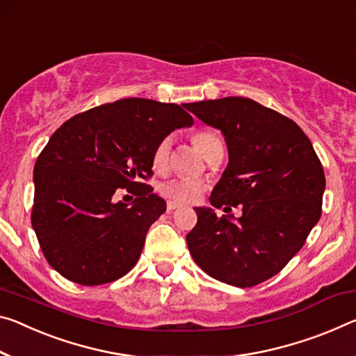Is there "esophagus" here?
I'll use <instances>...</instances> for the list:
<instances>
[{"label": "esophagus", "mask_w": 356, "mask_h": 356, "mask_svg": "<svg viewBox=\"0 0 356 356\" xmlns=\"http://www.w3.org/2000/svg\"><path fill=\"white\" fill-rule=\"evenodd\" d=\"M179 207V204L177 202H174V201H168V206H166V209H168V212H172V211H176V209Z\"/></svg>", "instance_id": "34e87169"}]
</instances>
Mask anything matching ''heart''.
<instances>
[{
    "label": "heart",
    "mask_w": 356,
    "mask_h": 356,
    "mask_svg": "<svg viewBox=\"0 0 356 356\" xmlns=\"http://www.w3.org/2000/svg\"><path fill=\"white\" fill-rule=\"evenodd\" d=\"M220 143H222V140H220L217 134H213L211 131H200L193 136V144L204 156L211 154V150ZM169 150H171V140L168 138L161 139L154 149V154H152V168H154L156 172H163L168 168ZM160 191L165 198L177 202V204H191V202L198 201L201 198L202 191H204V185L198 182V180L174 179L169 180L166 184H163L160 187Z\"/></svg>",
    "instance_id": "heart-1"
}]
</instances>
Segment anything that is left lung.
Listing matches in <instances>:
<instances>
[{
    "instance_id": "8db88e82",
    "label": "left lung",
    "mask_w": 356,
    "mask_h": 356,
    "mask_svg": "<svg viewBox=\"0 0 356 356\" xmlns=\"http://www.w3.org/2000/svg\"><path fill=\"white\" fill-rule=\"evenodd\" d=\"M188 111L227 140L229 161L211 204L242 209L233 220L217 217L211 207H195L198 223L187 234L188 250L206 274L223 284H261L286 266L317 225L323 166L295 122L257 101L227 97L190 103Z\"/></svg>"
}]
</instances>
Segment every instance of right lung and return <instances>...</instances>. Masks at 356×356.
<instances>
[{"instance_id": "obj_1", "label": "right lung", "mask_w": 356, "mask_h": 356, "mask_svg": "<svg viewBox=\"0 0 356 356\" xmlns=\"http://www.w3.org/2000/svg\"><path fill=\"white\" fill-rule=\"evenodd\" d=\"M188 104L125 98L66 120L39 154L31 225L50 266L81 285L114 282L131 270L150 225L166 202L140 182L156 144L193 125ZM118 188L137 196L115 201Z\"/></svg>"}]
</instances>
